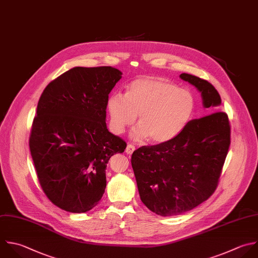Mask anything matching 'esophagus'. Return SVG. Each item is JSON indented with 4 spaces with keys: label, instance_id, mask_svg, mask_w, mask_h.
Returning a JSON list of instances; mask_svg holds the SVG:
<instances>
[{
    "label": "esophagus",
    "instance_id": "34e87169",
    "mask_svg": "<svg viewBox=\"0 0 258 258\" xmlns=\"http://www.w3.org/2000/svg\"><path fill=\"white\" fill-rule=\"evenodd\" d=\"M125 151H126V153H127V154L131 155V154L135 151V147H134L132 144H128V145H127V147H126V150H125Z\"/></svg>",
    "mask_w": 258,
    "mask_h": 258
}]
</instances>
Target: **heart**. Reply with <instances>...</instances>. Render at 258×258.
I'll return each instance as SVG.
<instances>
[{
	"label": "heart",
	"instance_id": "obj_1",
	"mask_svg": "<svg viewBox=\"0 0 258 258\" xmlns=\"http://www.w3.org/2000/svg\"><path fill=\"white\" fill-rule=\"evenodd\" d=\"M107 110L114 133H123L138 115L139 124L131 131V138L150 137L161 144L177 137L188 125L195 115L196 99L189 91L164 79L145 77L131 82L126 94H111Z\"/></svg>",
	"mask_w": 258,
	"mask_h": 258
}]
</instances>
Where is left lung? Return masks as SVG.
I'll return each instance as SVG.
<instances>
[{
	"instance_id": "obj_1",
	"label": "left lung",
	"mask_w": 258,
	"mask_h": 258,
	"mask_svg": "<svg viewBox=\"0 0 258 258\" xmlns=\"http://www.w3.org/2000/svg\"><path fill=\"white\" fill-rule=\"evenodd\" d=\"M200 93L204 108L217 111L221 97L207 81L181 74ZM230 146V125L224 112L191 120L174 139L142 146L132 154V167L142 203L159 216L188 212L215 191Z\"/></svg>"
}]
</instances>
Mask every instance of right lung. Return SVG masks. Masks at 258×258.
I'll list each match as a JSON object with an SVG mask.
<instances>
[{"label":"right lung","mask_w":258,"mask_h":258,"mask_svg":"<svg viewBox=\"0 0 258 258\" xmlns=\"http://www.w3.org/2000/svg\"><path fill=\"white\" fill-rule=\"evenodd\" d=\"M122 73L112 67H76L43 91L29 147L47 198L71 213L99 204L107 185L111 156L127 144L109 132L107 100Z\"/></svg>","instance_id":"1"}]
</instances>
